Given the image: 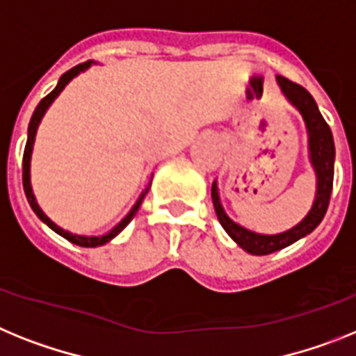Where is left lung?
<instances>
[{
	"instance_id": "obj_1",
	"label": "left lung",
	"mask_w": 356,
	"mask_h": 356,
	"mask_svg": "<svg viewBox=\"0 0 356 356\" xmlns=\"http://www.w3.org/2000/svg\"><path fill=\"white\" fill-rule=\"evenodd\" d=\"M277 84H280L281 92L285 95L286 100L301 113L305 125H307L308 132V152H310V163L314 166L315 177H317V191H315V200L308 215L299 222L298 225H293L292 229L285 231V233L277 234H259L254 231H249L242 227L240 224L233 222L229 216L225 215L224 208H222L220 197H218V188H216V181L211 186V199L213 206H215L216 216L225 233L233 238L238 245L242 247L243 251L251 252L256 256L270 254V252L281 251L285 247L292 245L293 242H298L299 238L307 236L312 231L321 224V220L326 215L327 204H330V195H332L333 188V163H335V145H333V136L330 131V125L324 122L323 114H321L319 107L315 104L314 97L302 86L296 84L292 80L285 79V76H276Z\"/></svg>"
}]
</instances>
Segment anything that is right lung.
<instances>
[{
    "label": "right lung",
    "mask_w": 356,
    "mask_h": 356,
    "mask_svg": "<svg viewBox=\"0 0 356 356\" xmlns=\"http://www.w3.org/2000/svg\"><path fill=\"white\" fill-rule=\"evenodd\" d=\"M92 60H88V63H82L79 64V66L71 67L70 71H66L63 76H60V80H58L57 88L54 89V91L49 92V95H46L44 98H42L41 102H39V105L35 107V111H33L32 114V120H30V125H29V140H26V147H24V154H23V188H24V195H26V199H29V204L30 208L33 209V213H35L39 218H41L42 222H44L46 225H48L49 229H54L55 233L60 234L63 238H66V240H70L71 243H75V245H80V247H98V245H104V243L111 242L114 236H118L120 233H122L123 229H125L127 225H129V222L134 218V215L138 213V209H140L141 202H143L145 195L148 193V188H150V182H148V186L145 188V191L140 195V199H138V202L132 206V209L129 213H127V216L123 218L122 222H120L118 225H114L113 229L109 231L107 234H102V236H82V234H73L70 233V231H64L63 227H58L55 222H51L48 218V216L44 215V211H42L41 208H39V204H37L35 200V195H33L32 191V182H30V159H32V150H33V141H35V134H37V127H39V123H41L42 116H44V113L48 111V107L51 104H54L55 98L60 95V91H63L64 88H66L67 84H70L71 80L75 79L79 73H82V71H86L88 67H91Z\"/></svg>",
    "instance_id": "obj_1"
}]
</instances>
